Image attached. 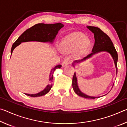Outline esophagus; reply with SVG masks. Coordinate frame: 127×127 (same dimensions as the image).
Instances as JSON below:
<instances>
[{
  "mask_svg": "<svg viewBox=\"0 0 127 127\" xmlns=\"http://www.w3.org/2000/svg\"><path fill=\"white\" fill-rule=\"evenodd\" d=\"M69 64V62L68 61H64L63 62H62V65L63 66V67H65L66 65H68Z\"/></svg>",
  "mask_w": 127,
  "mask_h": 127,
  "instance_id": "34e87169",
  "label": "esophagus"
}]
</instances>
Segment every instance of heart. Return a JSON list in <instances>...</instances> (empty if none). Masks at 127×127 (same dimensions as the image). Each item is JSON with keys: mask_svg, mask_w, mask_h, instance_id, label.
I'll return each instance as SVG.
<instances>
[{"mask_svg": "<svg viewBox=\"0 0 127 127\" xmlns=\"http://www.w3.org/2000/svg\"><path fill=\"white\" fill-rule=\"evenodd\" d=\"M91 42L84 34L74 32L65 36L61 42V50L65 53H71L74 50L76 57L85 54L90 47Z\"/></svg>", "mask_w": 127, "mask_h": 127, "instance_id": "obj_1", "label": "heart"}]
</instances>
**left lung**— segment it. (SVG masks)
Wrapping results in <instances>:
<instances>
[{
    "label": "left lung",
    "mask_w": 127,
    "mask_h": 127,
    "mask_svg": "<svg viewBox=\"0 0 127 127\" xmlns=\"http://www.w3.org/2000/svg\"><path fill=\"white\" fill-rule=\"evenodd\" d=\"M87 28L94 34L95 44L94 45L93 49H92V53L88 55L87 57H85L84 58L82 59L81 60H78V61L77 60V61H74L72 63L73 66L75 67V65H76L77 64H80L81 63H82L83 62L86 61V60L90 59V58H91L94 55L96 54H97L98 53L107 52L110 54L111 57L113 58L114 63L116 68V74H117L118 54L110 37H109L106 33H105L104 32L101 31L99 28L94 26H87ZM72 86L75 93L77 95H78V96H81V97L86 98H92V99L100 97V96L94 97V96L87 95L84 94L83 92L81 91V90L79 89V88L78 87V82H77V77L76 76V72L74 73L73 77Z\"/></svg>",
    "instance_id": "8db88e82"
}]
</instances>
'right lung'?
I'll list each match as a JSON object with an SVG mask.
<instances>
[{"instance_id":"obj_1","label":"right lung","mask_w":127,"mask_h":127,"mask_svg":"<svg viewBox=\"0 0 127 127\" xmlns=\"http://www.w3.org/2000/svg\"><path fill=\"white\" fill-rule=\"evenodd\" d=\"M63 27L64 25L61 23H54V24L38 23L34 25L33 26L25 31L13 44L11 49V55L14 49L22 42L37 41L53 44L59 31ZM61 67L62 65L59 64L51 69L49 75V83L41 91L35 94H25L31 97H38V96L45 95L48 93L53 86V73L57 68H61Z\"/></svg>"}]
</instances>
